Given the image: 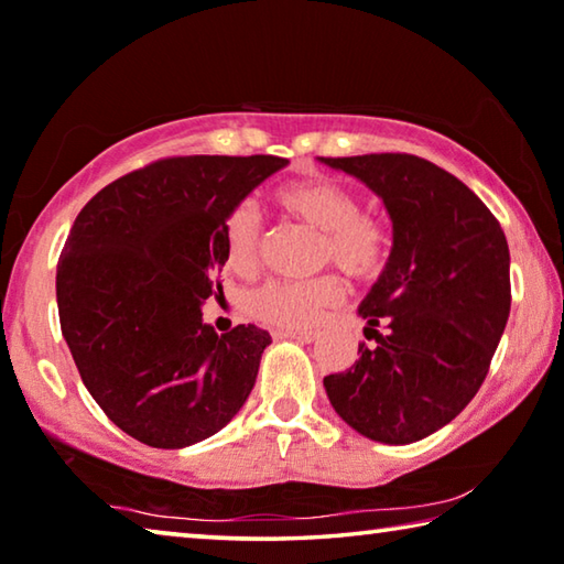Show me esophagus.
Returning a JSON list of instances; mask_svg holds the SVG:
<instances>
[{
  "instance_id": "34e87169",
  "label": "esophagus",
  "mask_w": 564,
  "mask_h": 564,
  "mask_svg": "<svg viewBox=\"0 0 564 564\" xmlns=\"http://www.w3.org/2000/svg\"><path fill=\"white\" fill-rule=\"evenodd\" d=\"M282 337H290V339H297V343H302V345H310L319 337V332L317 329H290V332H282Z\"/></svg>"
}]
</instances>
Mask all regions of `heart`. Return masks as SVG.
Returning <instances> with one entry per match:
<instances>
[{
    "label": "heart",
    "mask_w": 564,
    "mask_h": 564,
    "mask_svg": "<svg viewBox=\"0 0 564 564\" xmlns=\"http://www.w3.org/2000/svg\"><path fill=\"white\" fill-rule=\"evenodd\" d=\"M274 207L319 232V264H335L352 280H372L387 264L392 232L382 217L362 212L352 189L329 177L288 182L272 192ZM227 264L247 274L260 264L262 219L252 205H237L221 221ZM343 300V282L322 274L310 282H264L249 294L247 307L264 325L282 329L312 327Z\"/></svg>",
    "instance_id": "obj_1"
}]
</instances>
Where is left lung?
Listing matches in <instances>:
<instances>
[{
  "label": "left lung",
  "instance_id": "left-lung-1",
  "mask_svg": "<svg viewBox=\"0 0 564 564\" xmlns=\"http://www.w3.org/2000/svg\"><path fill=\"white\" fill-rule=\"evenodd\" d=\"M319 160L382 197L394 239L359 304L377 345H359L357 362L327 375L325 390L359 435L410 445L455 420L490 372L512 304L510 247L485 202L422 156Z\"/></svg>",
  "mask_w": 564,
  "mask_h": 564
}]
</instances>
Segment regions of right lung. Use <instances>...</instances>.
I'll return each mask as SVG.
<instances>
[{"label":"right lung","instance_id":"1","mask_svg":"<svg viewBox=\"0 0 564 564\" xmlns=\"http://www.w3.org/2000/svg\"><path fill=\"white\" fill-rule=\"evenodd\" d=\"M284 164L164 156L107 184L74 219L57 262L62 335L89 394L129 437L189 447L252 392L270 332L237 325L219 337L202 302L227 262L221 221Z\"/></svg>","mask_w":564,"mask_h":564}]
</instances>
